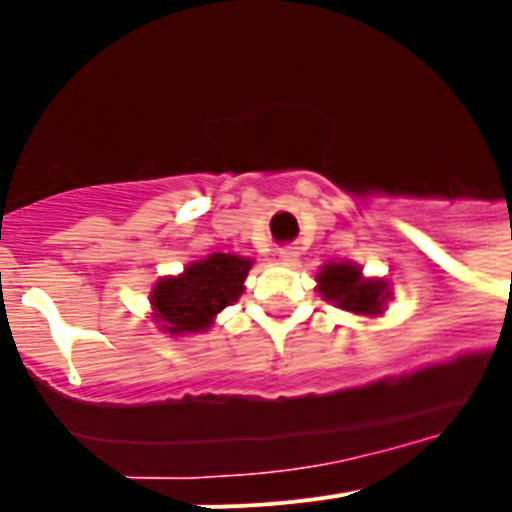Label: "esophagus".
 Returning <instances> with one entry per match:
<instances>
[{
    "label": "esophagus",
    "instance_id": "obj_1",
    "mask_svg": "<svg viewBox=\"0 0 512 512\" xmlns=\"http://www.w3.org/2000/svg\"><path fill=\"white\" fill-rule=\"evenodd\" d=\"M277 253H279V259H282L284 264H292V261L297 259V248L295 246H282Z\"/></svg>",
    "mask_w": 512,
    "mask_h": 512
}]
</instances>
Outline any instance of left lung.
I'll use <instances>...</instances> for the list:
<instances>
[{
	"label": "left lung",
	"instance_id": "8db88e82",
	"mask_svg": "<svg viewBox=\"0 0 512 512\" xmlns=\"http://www.w3.org/2000/svg\"><path fill=\"white\" fill-rule=\"evenodd\" d=\"M318 289L325 300L336 302L338 307L359 315H377L382 312L384 300L390 292H384V282L364 279L361 269L354 264H328L318 274Z\"/></svg>",
	"mask_w": 512,
	"mask_h": 512
}]
</instances>
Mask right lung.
<instances>
[{
    "instance_id": "obj_1",
    "label": "right lung",
    "mask_w": 512,
    "mask_h": 512,
    "mask_svg": "<svg viewBox=\"0 0 512 512\" xmlns=\"http://www.w3.org/2000/svg\"><path fill=\"white\" fill-rule=\"evenodd\" d=\"M251 261L233 253H212L187 266L182 277L161 279L153 289L158 323L169 333H197L210 328L223 307L233 305L243 292Z\"/></svg>"
}]
</instances>
